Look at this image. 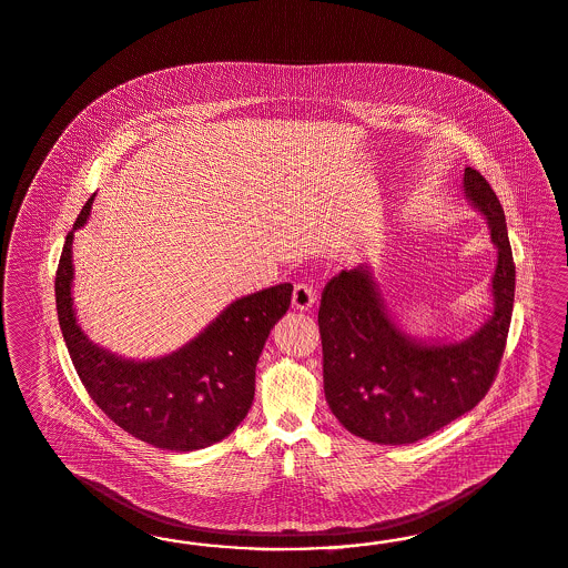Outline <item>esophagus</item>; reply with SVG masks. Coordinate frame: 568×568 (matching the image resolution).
<instances>
[{"instance_id":"obj_1","label":"esophagus","mask_w":568,"mask_h":568,"mask_svg":"<svg viewBox=\"0 0 568 568\" xmlns=\"http://www.w3.org/2000/svg\"><path fill=\"white\" fill-rule=\"evenodd\" d=\"M314 302H316L314 287L306 285V283H297L294 287V295H292V304H294L295 311H308V308H313Z\"/></svg>"}]
</instances>
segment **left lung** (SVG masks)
<instances>
[{
  "label": "left lung",
  "mask_w": 568,
  "mask_h": 568,
  "mask_svg": "<svg viewBox=\"0 0 568 568\" xmlns=\"http://www.w3.org/2000/svg\"><path fill=\"white\" fill-rule=\"evenodd\" d=\"M462 191L489 224L497 250L493 311L462 339L417 337L390 313L369 264L325 285L318 308L323 388L337 422L377 445H412L471 412L489 392L506 348L516 268L504 207L480 172Z\"/></svg>",
  "instance_id": "obj_1"
}]
</instances>
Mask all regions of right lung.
<instances>
[{"label": "right lung", "instance_id": "1", "mask_svg": "<svg viewBox=\"0 0 568 568\" xmlns=\"http://www.w3.org/2000/svg\"><path fill=\"white\" fill-rule=\"evenodd\" d=\"M88 199L67 235L57 273L64 344L92 400L119 428L156 449L186 453L220 443L254 403L255 365L271 329L292 304V283L243 295L178 351L125 358L94 344L73 306V239L90 220Z\"/></svg>", "mask_w": 568, "mask_h": 568}]
</instances>
